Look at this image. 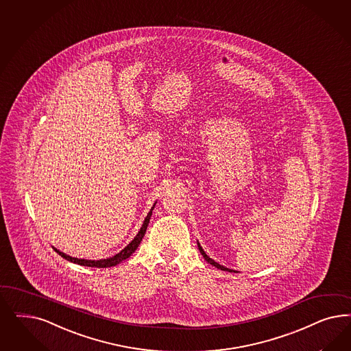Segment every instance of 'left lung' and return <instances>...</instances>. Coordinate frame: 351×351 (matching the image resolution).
<instances>
[{
	"mask_svg": "<svg viewBox=\"0 0 351 351\" xmlns=\"http://www.w3.org/2000/svg\"><path fill=\"white\" fill-rule=\"evenodd\" d=\"M197 247H199V250H200V253H202V256H203L205 261L208 262V263H210L212 266H215L217 269H219V270H222V271H228V272H238L235 271V270H231V269H227L225 266H222V265H219V263H217L215 260H212L205 252H204V249L202 248V245H200V243H199V240H197Z\"/></svg>",
	"mask_w": 351,
	"mask_h": 351,
	"instance_id": "1",
	"label": "left lung"
}]
</instances>
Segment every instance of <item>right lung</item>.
<instances>
[{"label":"right lung","mask_w":351,"mask_h":351,"mask_svg":"<svg viewBox=\"0 0 351 351\" xmlns=\"http://www.w3.org/2000/svg\"><path fill=\"white\" fill-rule=\"evenodd\" d=\"M155 205L156 203L152 205V208L149 209V212H148L147 217L145 218V221H143V225L141 227V230L138 231V234H136L134 239L125 247L121 252H119L117 254H114L113 257H110V258H104V260H84V258H75V257H71V256H68L66 253H63V252H60L59 249L54 248V250L57 252L59 256H62L64 260L69 261V262H73V263H77V265H81V266H88V267H98V269H103V267H111V266H116V265H119L120 262H123V261L126 260V258H129L134 252H136V249L139 247V244H141V241H142V239L145 237V234H146V230H147L148 223H149V219H151V215H152V210H154V208H155Z\"/></svg>","instance_id":"right-lung-1"}]
</instances>
